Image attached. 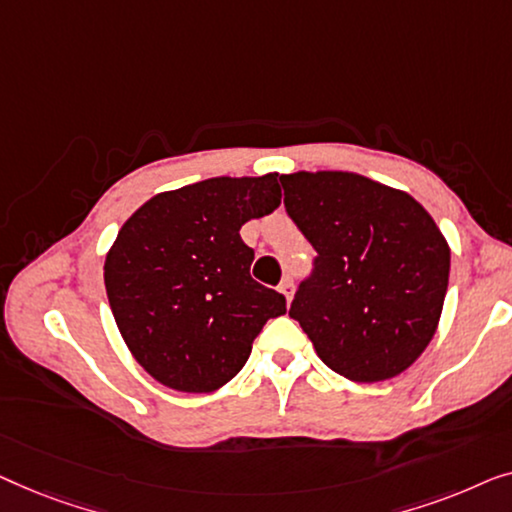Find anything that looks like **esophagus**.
<instances>
[{"mask_svg": "<svg viewBox=\"0 0 512 512\" xmlns=\"http://www.w3.org/2000/svg\"><path fill=\"white\" fill-rule=\"evenodd\" d=\"M278 290L285 294V299H287V301H292V297H294V283H292V278H285L283 283H280Z\"/></svg>", "mask_w": 512, "mask_h": 512, "instance_id": "1", "label": "esophagus"}]
</instances>
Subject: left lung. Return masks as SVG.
<instances>
[{
	"mask_svg": "<svg viewBox=\"0 0 512 512\" xmlns=\"http://www.w3.org/2000/svg\"><path fill=\"white\" fill-rule=\"evenodd\" d=\"M280 183L287 215L318 253L290 318L338 376H399L441 320L450 278L441 229L408 192L350 171H297Z\"/></svg>",
	"mask_w": 512,
	"mask_h": 512,
	"instance_id": "left-lung-1",
	"label": "left lung"
}]
</instances>
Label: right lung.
Returning <instances> with one entry per match:
<instances>
[{
	"instance_id": "add662e5",
	"label": "right lung",
	"mask_w": 512,
	"mask_h": 512,
	"mask_svg": "<svg viewBox=\"0 0 512 512\" xmlns=\"http://www.w3.org/2000/svg\"><path fill=\"white\" fill-rule=\"evenodd\" d=\"M280 204L278 174L208 178L160 192L120 227L104 285L122 338L157 383L206 394L248 362L285 297L250 276L241 227Z\"/></svg>"
}]
</instances>
